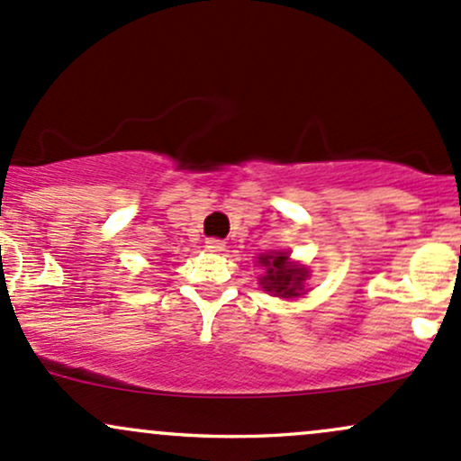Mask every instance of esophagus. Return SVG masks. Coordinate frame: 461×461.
I'll list each match as a JSON object with an SVG mask.
<instances>
[{
    "mask_svg": "<svg viewBox=\"0 0 461 461\" xmlns=\"http://www.w3.org/2000/svg\"><path fill=\"white\" fill-rule=\"evenodd\" d=\"M204 246H206V250H211V252H221V250H224V248H226L224 241L215 240V237H211V240H206Z\"/></svg>",
    "mask_w": 461,
    "mask_h": 461,
    "instance_id": "obj_1",
    "label": "esophagus"
}]
</instances>
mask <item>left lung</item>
<instances>
[{
    "label": "left lung",
    "mask_w": 461,
    "mask_h": 461,
    "mask_svg": "<svg viewBox=\"0 0 461 461\" xmlns=\"http://www.w3.org/2000/svg\"><path fill=\"white\" fill-rule=\"evenodd\" d=\"M257 263L263 267V276L258 278V285L263 287V292L278 298H298L307 292L304 281L309 278V270L294 263L287 252L261 255Z\"/></svg>",
    "instance_id": "left-lung-1"
}]
</instances>
